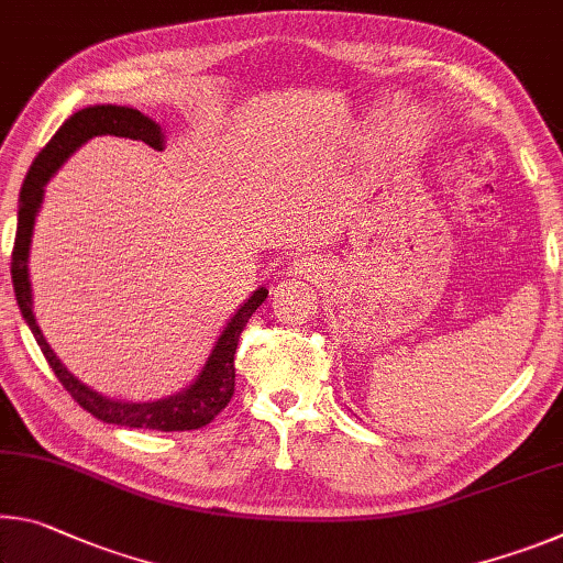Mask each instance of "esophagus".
Segmentation results:
<instances>
[{
	"instance_id": "34e87169",
	"label": "esophagus",
	"mask_w": 563,
	"mask_h": 563,
	"mask_svg": "<svg viewBox=\"0 0 563 563\" xmlns=\"http://www.w3.org/2000/svg\"><path fill=\"white\" fill-rule=\"evenodd\" d=\"M313 271H316V265L308 263L306 257H302V261H292V265H290L292 275H313Z\"/></svg>"
}]
</instances>
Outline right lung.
Wrapping results in <instances>:
<instances>
[{"label":"right lung","mask_w":563,"mask_h":563,"mask_svg":"<svg viewBox=\"0 0 563 563\" xmlns=\"http://www.w3.org/2000/svg\"><path fill=\"white\" fill-rule=\"evenodd\" d=\"M97 135H114V137H130L142 140L145 145L163 150L165 135L159 130V124L153 122L145 114L132 110V107H118V104H95L85 107V110L75 112L62 128L55 132L47 145L42 147V153L34 157V163L26 173V180L20 192V216H16V238L12 250V283H14V296L16 306L22 310V318L30 325L34 341L42 347L44 358L52 365L55 376L59 378L62 386L69 396H73L87 413L100 418L104 423L114 426H128V428H153V431H195V428L208 426L222 408L230 404V398L235 394V351L243 328L247 325L250 316L263 306L267 298L265 288H257L253 296L247 298L245 306H240L238 313L230 320L228 328L222 330L216 347H212L208 363H205L202 373L190 388H185L183 394L169 396L163 400H150V404H122V400L104 398L95 390L82 386L73 373L52 351L49 343L44 341L42 330L34 320L32 313V285H30V243H32V230L34 218L42 205L44 185L52 175L57 173V167L75 153L79 145H85L89 137Z\"/></svg>","instance_id":"add662e5"}]
</instances>
